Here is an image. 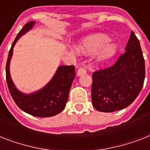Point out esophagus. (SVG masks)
<instances>
[{
    "mask_svg": "<svg viewBox=\"0 0 150 150\" xmlns=\"http://www.w3.org/2000/svg\"><path fill=\"white\" fill-rule=\"evenodd\" d=\"M86 73V71L85 70L84 68H79V70L77 71V76H81V75H84Z\"/></svg>",
    "mask_w": 150,
    "mask_h": 150,
    "instance_id": "34e87169",
    "label": "esophagus"
}]
</instances>
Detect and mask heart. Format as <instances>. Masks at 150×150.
<instances>
[{"label": "heart", "mask_w": 150, "mask_h": 150, "mask_svg": "<svg viewBox=\"0 0 150 150\" xmlns=\"http://www.w3.org/2000/svg\"><path fill=\"white\" fill-rule=\"evenodd\" d=\"M75 50L81 55H89L94 53L96 63H104L116 54L117 45L109 40L107 35L97 33L90 35L78 43Z\"/></svg>", "instance_id": "1"}]
</instances>
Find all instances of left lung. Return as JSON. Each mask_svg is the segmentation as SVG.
<instances>
[{
    "mask_svg": "<svg viewBox=\"0 0 150 150\" xmlns=\"http://www.w3.org/2000/svg\"><path fill=\"white\" fill-rule=\"evenodd\" d=\"M144 79V57L139 41L132 31L125 52L116 64L93 74V106L101 112L125 108L139 94Z\"/></svg>",
    "mask_w": 150,
    "mask_h": 150,
    "instance_id": "left-lung-1",
    "label": "left lung"
}]
</instances>
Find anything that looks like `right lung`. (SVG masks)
Segmentation results:
<instances>
[{
	"label": "right lung",
	"mask_w": 150,
	"mask_h": 150,
	"mask_svg": "<svg viewBox=\"0 0 150 150\" xmlns=\"http://www.w3.org/2000/svg\"><path fill=\"white\" fill-rule=\"evenodd\" d=\"M35 24V21L26 23L13 42L6 64V80L11 95L20 109L33 116L48 117L58 114L64 109L71 86L75 77V67L72 65L59 66L47 84L37 91L25 93L18 89L12 81L10 73L13 48L20 37L31 30Z\"/></svg>",
	"instance_id": "obj_1"
}]
</instances>
